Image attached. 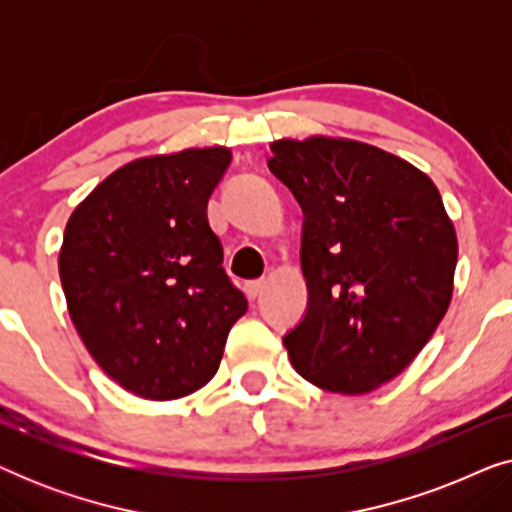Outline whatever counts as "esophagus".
Listing matches in <instances>:
<instances>
[{"mask_svg":"<svg viewBox=\"0 0 512 512\" xmlns=\"http://www.w3.org/2000/svg\"><path fill=\"white\" fill-rule=\"evenodd\" d=\"M263 289H265L263 279H256V282H249V284H247V296L256 300V298L263 293Z\"/></svg>","mask_w":512,"mask_h":512,"instance_id":"esophagus-1","label":"esophagus"}]
</instances>
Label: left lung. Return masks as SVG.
Returning a JSON list of instances; mask_svg holds the SVG:
<instances>
[{
  "instance_id": "obj_1",
  "label": "left lung",
  "mask_w": 512,
  "mask_h": 512,
  "mask_svg": "<svg viewBox=\"0 0 512 512\" xmlns=\"http://www.w3.org/2000/svg\"><path fill=\"white\" fill-rule=\"evenodd\" d=\"M270 151L305 214L310 303L284 338L293 368L333 394L380 389L450 307L459 244L443 198L408 160L356 139H277Z\"/></svg>"
}]
</instances>
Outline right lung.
<instances>
[{
    "mask_svg": "<svg viewBox=\"0 0 512 512\" xmlns=\"http://www.w3.org/2000/svg\"><path fill=\"white\" fill-rule=\"evenodd\" d=\"M230 158L226 146L137 158L67 221L58 270L69 317L97 366L139 398L205 387L247 312L207 219Z\"/></svg>",
    "mask_w": 512,
    "mask_h": 512,
    "instance_id": "1",
    "label": "right lung"
}]
</instances>
